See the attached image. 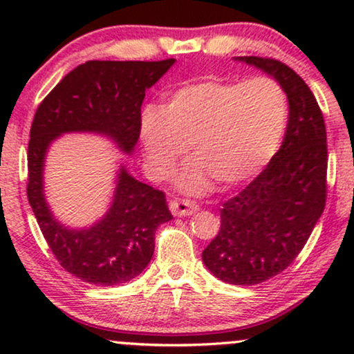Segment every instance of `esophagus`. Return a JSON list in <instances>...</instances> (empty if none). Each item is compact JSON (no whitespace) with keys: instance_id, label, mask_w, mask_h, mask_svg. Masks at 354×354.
<instances>
[{"instance_id":"1","label":"esophagus","mask_w":354,"mask_h":354,"mask_svg":"<svg viewBox=\"0 0 354 354\" xmlns=\"http://www.w3.org/2000/svg\"><path fill=\"white\" fill-rule=\"evenodd\" d=\"M169 209L174 216H191L198 211V205L189 200H173L169 203Z\"/></svg>"}]
</instances>
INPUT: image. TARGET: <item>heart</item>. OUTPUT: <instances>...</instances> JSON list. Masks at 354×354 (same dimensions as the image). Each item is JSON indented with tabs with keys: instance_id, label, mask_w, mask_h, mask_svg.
<instances>
[{
	"instance_id": "1",
	"label": "heart",
	"mask_w": 354,
	"mask_h": 354,
	"mask_svg": "<svg viewBox=\"0 0 354 354\" xmlns=\"http://www.w3.org/2000/svg\"><path fill=\"white\" fill-rule=\"evenodd\" d=\"M286 123V93L276 80L213 76L169 91L163 108H145L140 136L158 180L174 171L189 146L194 160L180 186L200 193L211 180L221 188L253 180L281 146Z\"/></svg>"
}]
</instances>
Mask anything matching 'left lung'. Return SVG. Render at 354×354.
I'll use <instances>...</instances> for the list:
<instances>
[{
    "mask_svg": "<svg viewBox=\"0 0 354 354\" xmlns=\"http://www.w3.org/2000/svg\"><path fill=\"white\" fill-rule=\"evenodd\" d=\"M281 84L290 118L281 148L241 193L223 205L221 228L203 263L221 281L251 286L286 270L326 205V126L315 95L281 61L239 56Z\"/></svg>",
    "mask_w": 354,
    "mask_h": 354,
    "instance_id": "obj_1",
    "label": "left lung"
}]
</instances>
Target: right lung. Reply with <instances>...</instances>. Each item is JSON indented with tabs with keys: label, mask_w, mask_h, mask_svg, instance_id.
Listing matches in <instances>:
<instances>
[{
	"label": "right lung",
	"mask_w": 354,
	"mask_h": 354,
	"mask_svg": "<svg viewBox=\"0 0 354 354\" xmlns=\"http://www.w3.org/2000/svg\"><path fill=\"white\" fill-rule=\"evenodd\" d=\"M173 63V58L86 61L68 73L36 109L28 143V201L59 265L84 283L116 286L136 278L151 261L158 226L173 216L163 191L135 180L121 166L108 213L91 228H66L44 198L48 148L63 133H98L133 153L146 89Z\"/></svg>",
	"instance_id": "right-lung-1"
}]
</instances>
